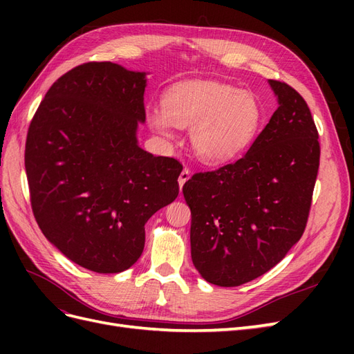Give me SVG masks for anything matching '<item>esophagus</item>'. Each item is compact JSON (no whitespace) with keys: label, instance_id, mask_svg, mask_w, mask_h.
Listing matches in <instances>:
<instances>
[{"label":"esophagus","instance_id":"34e87169","mask_svg":"<svg viewBox=\"0 0 354 354\" xmlns=\"http://www.w3.org/2000/svg\"><path fill=\"white\" fill-rule=\"evenodd\" d=\"M190 178V169L189 168H185L183 171H181V174H180V177H178V186H180V190H181V187L185 186V183L186 181Z\"/></svg>","mask_w":354,"mask_h":354}]
</instances>
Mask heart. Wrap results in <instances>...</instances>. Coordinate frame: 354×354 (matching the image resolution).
<instances>
[{"label": "heart", "instance_id": "b5f03b06", "mask_svg": "<svg viewBox=\"0 0 354 354\" xmlns=\"http://www.w3.org/2000/svg\"><path fill=\"white\" fill-rule=\"evenodd\" d=\"M263 111L250 91L214 81L178 82L164 93L162 108L149 106L153 131L176 137V125L190 128V145L207 164H223L241 155L259 131Z\"/></svg>", "mask_w": 354, "mask_h": 354}]
</instances>
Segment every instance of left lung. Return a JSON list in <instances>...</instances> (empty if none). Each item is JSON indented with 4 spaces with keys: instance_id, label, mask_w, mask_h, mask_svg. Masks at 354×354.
Wrapping results in <instances>:
<instances>
[{
    "instance_id": "obj_1",
    "label": "left lung",
    "mask_w": 354,
    "mask_h": 354,
    "mask_svg": "<svg viewBox=\"0 0 354 354\" xmlns=\"http://www.w3.org/2000/svg\"><path fill=\"white\" fill-rule=\"evenodd\" d=\"M279 108L236 162L183 186L190 248L209 283L239 286L269 272L303 236L319 169L317 128L306 100L269 80Z\"/></svg>"
}]
</instances>
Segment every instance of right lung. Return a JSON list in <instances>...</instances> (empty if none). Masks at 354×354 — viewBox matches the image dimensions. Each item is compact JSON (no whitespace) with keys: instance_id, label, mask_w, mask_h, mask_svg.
<instances>
[{"instance_id":"1","label":"right lung","mask_w":354,"mask_h":354,"mask_svg":"<svg viewBox=\"0 0 354 354\" xmlns=\"http://www.w3.org/2000/svg\"><path fill=\"white\" fill-rule=\"evenodd\" d=\"M145 88V72L84 63L51 85L28 130L25 168L38 226L95 273L130 269L145 248V224L178 195V160L137 145Z\"/></svg>"}]
</instances>
